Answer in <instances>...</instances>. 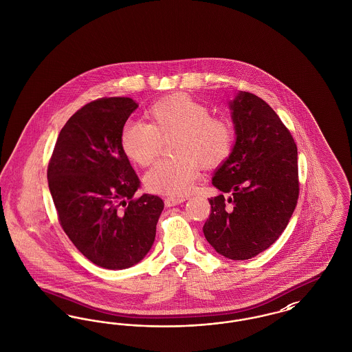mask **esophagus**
<instances>
[{"mask_svg":"<svg viewBox=\"0 0 352 352\" xmlns=\"http://www.w3.org/2000/svg\"><path fill=\"white\" fill-rule=\"evenodd\" d=\"M184 201H186V198H184V197H168L165 199V206L173 207V206H177V204H181Z\"/></svg>","mask_w":352,"mask_h":352,"instance_id":"esophagus-1","label":"esophagus"}]
</instances>
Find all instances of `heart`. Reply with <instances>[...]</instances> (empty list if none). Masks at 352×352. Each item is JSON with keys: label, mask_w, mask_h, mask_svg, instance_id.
Returning <instances> with one entry per match:
<instances>
[{"label": "heart", "mask_w": 352, "mask_h": 352, "mask_svg": "<svg viewBox=\"0 0 352 352\" xmlns=\"http://www.w3.org/2000/svg\"><path fill=\"white\" fill-rule=\"evenodd\" d=\"M148 122L128 121L120 133L124 154L140 166H149L162 145L173 138V158L160 161L145 175V186L157 194L179 197L188 192L203 168L223 165L234 148L230 120L211 116L210 109L184 94H173L153 102Z\"/></svg>", "instance_id": "b5f03b06"}]
</instances>
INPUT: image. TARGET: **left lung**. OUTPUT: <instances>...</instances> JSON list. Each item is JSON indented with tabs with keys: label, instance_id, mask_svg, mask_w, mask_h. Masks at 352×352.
Wrapping results in <instances>:
<instances>
[{
	"label": "left lung",
	"instance_id": "left-lung-1",
	"mask_svg": "<svg viewBox=\"0 0 352 352\" xmlns=\"http://www.w3.org/2000/svg\"><path fill=\"white\" fill-rule=\"evenodd\" d=\"M236 144L212 184L203 234L231 260H248L284 232L300 195L297 145L281 118L251 92L231 101ZM230 197L225 198V194Z\"/></svg>",
	"mask_w": 352,
	"mask_h": 352
}]
</instances>
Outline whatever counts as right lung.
I'll use <instances>...</instances> for the list:
<instances>
[{
    "label": "right lung",
    "mask_w": 352,
    "mask_h": 352,
    "mask_svg": "<svg viewBox=\"0 0 352 352\" xmlns=\"http://www.w3.org/2000/svg\"><path fill=\"white\" fill-rule=\"evenodd\" d=\"M137 107L131 98L85 104L62 128L47 166L63 231L89 261L112 270L145 257L164 210L157 195L134 197L140 179L120 145Z\"/></svg>",
    "instance_id": "add662e5"
}]
</instances>
